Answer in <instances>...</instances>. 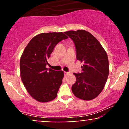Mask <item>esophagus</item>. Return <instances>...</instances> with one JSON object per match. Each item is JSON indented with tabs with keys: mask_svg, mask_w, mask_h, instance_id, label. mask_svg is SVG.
Instances as JSON below:
<instances>
[{
	"mask_svg": "<svg viewBox=\"0 0 129 129\" xmlns=\"http://www.w3.org/2000/svg\"><path fill=\"white\" fill-rule=\"evenodd\" d=\"M69 74H70L69 72H64V75H65V76H67V75H69Z\"/></svg>",
	"mask_w": 129,
	"mask_h": 129,
	"instance_id": "34e87169",
	"label": "esophagus"
}]
</instances>
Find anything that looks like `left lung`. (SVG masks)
<instances>
[{
    "instance_id": "obj_1",
    "label": "left lung",
    "mask_w": 129,
    "mask_h": 129,
    "mask_svg": "<svg viewBox=\"0 0 129 129\" xmlns=\"http://www.w3.org/2000/svg\"><path fill=\"white\" fill-rule=\"evenodd\" d=\"M75 44L76 59L83 63L81 73H73L76 82L72 90L75 96L93 100L100 94L109 73L107 54L98 40L89 32L79 29L64 33Z\"/></svg>"
}]
</instances>
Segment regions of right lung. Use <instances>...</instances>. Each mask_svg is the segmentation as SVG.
Listing matches in <instances>:
<instances>
[{
	"label": "right lung",
	"instance_id": "right-lung-1",
	"mask_svg": "<svg viewBox=\"0 0 129 129\" xmlns=\"http://www.w3.org/2000/svg\"><path fill=\"white\" fill-rule=\"evenodd\" d=\"M67 38L62 32L44 33L34 37L23 50L20 60V77L28 92L38 101L49 102L57 96L63 72L46 66L55 46Z\"/></svg>",
	"mask_w": 129,
	"mask_h": 129
}]
</instances>
